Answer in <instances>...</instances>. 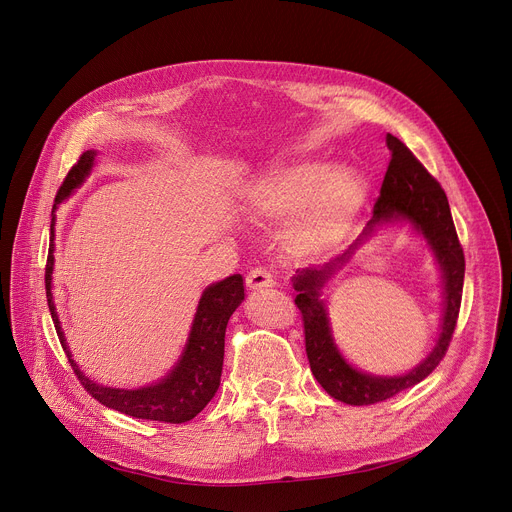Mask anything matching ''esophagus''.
<instances>
[{"label": "esophagus", "mask_w": 512, "mask_h": 512, "mask_svg": "<svg viewBox=\"0 0 512 512\" xmlns=\"http://www.w3.org/2000/svg\"><path fill=\"white\" fill-rule=\"evenodd\" d=\"M275 285V279L273 275L263 269V267H255L253 271H249L247 275V287L253 289V291H261V289H269Z\"/></svg>", "instance_id": "obj_1"}]
</instances>
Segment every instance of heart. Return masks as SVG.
<instances>
[{
    "label": "heart",
    "mask_w": 512,
    "mask_h": 512,
    "mask_svg": "<svg viewBox=\"0 0 512 512\" xmlns=\"http://www.w3.org/2000/svg\"><path fill=\"white\" fill-rule=\"evenodd\" d=\"M367 194V180L358 170L304 160L257 178L247 190V202L255 214L273 221L296 214L289 239L302 251L320 253L348 237Z\"/></svg>",
    "instance_id": "b5f03b06"
}]
</instances>
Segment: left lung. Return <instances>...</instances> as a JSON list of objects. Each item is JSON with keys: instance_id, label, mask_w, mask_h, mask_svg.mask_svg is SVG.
I'll use <instances>...</instances> for the list:
<instances>
[{"instance_id": "left-lung-1", "label": "left lung", "mask_w": 512, "mask_h": 512, "mask_svg": "<svg viewBox=\"0 0 512 512\" xmlns=\"http://www.w3.org/2000/svg\"><path fill=\"white\" fill-rule=\"evenodd\" d=\"M391 162L377 198L373 218L358 239L336 259L322 267L298 269L291 285L298 291L296 306L304 318L306 354L310 369L322 389L346 405H371L385 401L421 383L444 358L462 304L464 251L460 247L448 196L437 180L415 160L407 145L387 133ZM409 226L434 255L443 279V318L432 350L413 370L401 376H375L362 372L337 348L323 298L327 283L353 260L362 244L389 226Z\"/></svg>"}]
</instances>
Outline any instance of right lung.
Wrapping results in <instances>:
<instances>
[{
  "instance_id": "right-lung-1",
  "label": "right lung",
  "mask_w": 512,
  "mask_h": 512,
  "mask_svg": "<svg viewBox=\"0 0 512 512\" xmlns=\"http://www.w3.org/2000/svg\"><path fill=\"white\" fill-rule=\"evenodd\" d=\"M97 150H87L81 160L72 166L68 176L64 178L52 208L50 221V249L46 263V298L48 308L60 338V344L75 369L83 387L105 407L115 409L119 413L150 419V421H166V423H184L194 419L214 397L221 385L223 373V358H225V332L231 316L245 300V285L243 275L235 273L227 279L210 283L204 287L202 296L196 306V314L186 338V344L174 362V367L156 383L143 385L137 389H121L97 383L89 379L77 360L72 358L70 346L66 342L54 296H52V271H54V237H56V208L64 200L75 194L85 180L91 176L97 164Z\"/></svg>"
}]
</instances>
